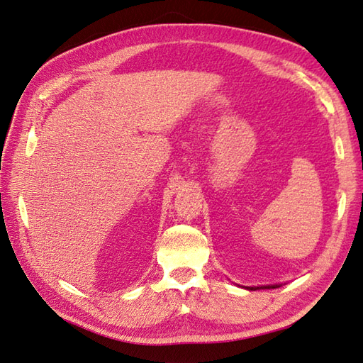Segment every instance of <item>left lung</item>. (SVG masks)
<instances>
[{
  "label": "left lung",
  "instance_id": "1",
  "mask_svg": "<svg viewBox=\"0 0 363 363\" xmlns=\"http://www.w3.org/2000/svg\"><path fill=\"white\" fill-rule=\"evenodd\" d=\"M260 288H268V289H269V288H279V286H277V285H272V286H260ZM260 288H259V286H257V288H248V289H251V291H254V289H260Z\"/></svg>",
  "mask_w": 363,
  "mask_h": 363
}]
</instances>
